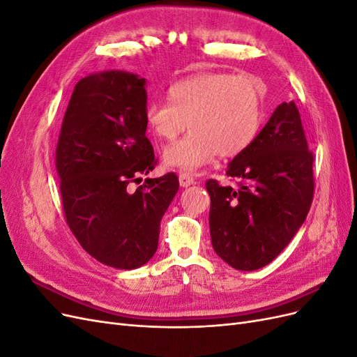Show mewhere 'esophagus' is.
<instances>
[{"mask_svg": "<svg viewBox=\"0 0 357 357\" xmlns=\"http://www.w3.org/2000/svg\"><path fill=\"white\" fill-rule=\"evenodd\" d=\"M178 183H180L181 188H188V186H192L193 183H195V178H193V177L189 176V174H186V172H180Z\"/></svg>", "mask_w": 357, "mask_h": 357, "instance_id": "34e87169", "label": "esophagus"}]
</instances>
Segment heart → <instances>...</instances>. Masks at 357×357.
Instances as JSON below:
<instances>
[{
	"instance_id": "b5f03b06",
	"label": "heart",
	"mask_w": 357,
	"mask_h": 357,
	"mask_svg": "<svg viewBox=\"0 0 357 357\" xmlns=\"http://www.w3.org/2000/svg\"><path fill=\"white\" fill-rule=\"evenodd\" d=\"M169 101L146 107V122L164 150V165L193 172L219 155L234 158L253 143L262 123V95L256 79L228 73H204L169 88Z\"/></svg>"
}]
</instances>
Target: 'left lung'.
I'll use <instances>...</instances> for the list:
<instances>
[{
	"instance_id": "1",
	"label": "left lung",
	"mask_w": 357,
	"mask_h": 357,
	"mask_svg": "<svg viewBox=\"0 0 357 357\" xmlns=\"http://www.w3.org/2000/svg\"><path fill=\"white\" fill-rule=\"evenodd\" d=\"M226 176L240 188L205 183L211 244L232 268L255 271L284 250L311 207L312 153L294 101L277 107L253 143L229 162Z\"/></svg>"
}]
</instances>
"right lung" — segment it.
<instances>
[{
  "instance_id": "1",
  "label": "right lung",
  "mask_w": 357,
  "mask_h": 357,
  "mask_svg": "<svg viewBox=\"0 0 357 357\" xmlns=\"http://www.w3.org/2000/svg\"><path fill=\"white\" fill-rule=\"evenodd\" d=\"M146 79L101 71L77 82L56 147L67 223L96 261L117 269L147 264L158 248L162 215L178 190L169 172L146 178L156 165L146 137Z\"/></svg>"
}]
</instances>
